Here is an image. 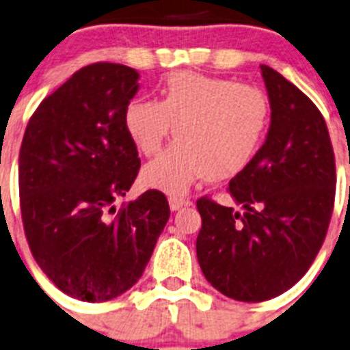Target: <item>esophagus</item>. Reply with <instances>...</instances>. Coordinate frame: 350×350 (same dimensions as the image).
<instances>
[{
    "instance_id": "34e87169",
    "label": "esophagus",
    "mask_w": 350,
    "mask_h": 350,
    "mask_svg": "<svg viewBox=\"0 0 350 350\" xmlns=\"http://www.w3.org/2000/svg\"><path fill=\"white\" fill-rule=\"evenodd\" d=\"M187 204H190L189 199L176 198V196H170V198H169V206H170V210H172V211L180 210V208L187 206Z\"/></svg>"
}]
</instances>
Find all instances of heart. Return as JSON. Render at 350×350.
Listing matches in <instances>:
<instances>
[{
    "label": "heart",
    "mask_w": 350,
    "mask_h": 350,
    "mask_svg": "<svg viewBox=\"0 0 350 350\" xmlns=\"http://www.w3.org/2000/svg\"><path fill=\"white\" fill-rule=\"evenodd\" d=\"M122 120L148 157L172 131L176 142L144 167L142 181L180 196L196 181L231 180L251 165L269 131L270 103L251 85L181 70L167 78L160 101L131 99Z\"/></svg>",
    "instance_id": "obj_1"
}]
</instances>
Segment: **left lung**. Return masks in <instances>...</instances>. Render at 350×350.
I'll list each match as a JSON object with an SVG mask.
<instances>
[{"instance_id":"8db88e82","label":"left lung","mask_w":350,"mask_h":350,"mask_svg":"<svg viewBox=\"0 0 350 350\" xmlns=\"http://www.w3.org/2000/svg\"><path fill=\"white\" fill-rule=\"evenodd\" d=\"M270 101L267 139L228 192L242 213L201 198L196 251L202 274L226 297L261 302L306 274L329 228L336 169L329 131L306 94L261 66Z\"/></svg>"}]
</instances>
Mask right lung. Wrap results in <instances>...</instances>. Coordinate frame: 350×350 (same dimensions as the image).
<instances>
[{"label":"right lung","mask_w":350,"mask_h":350,"mask_svg":"<svg viewBox=\"0 0 350 350\" xmlns=\"http://www.w3.org/2000/svg\"><path fill=\"white\" fill-rule=\"evenodd\" d=\"M139 78L110 62L76 70L40 103L21 144L28 245L44 274L80 301H110L130 290L170 215L158 190L116 208L140 169L122 120Z\"/></svg>","instance_id":"right-lung-1"}]
</instances>
